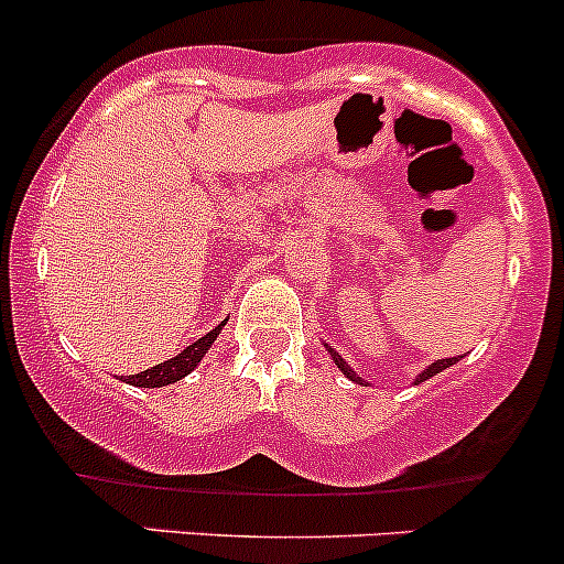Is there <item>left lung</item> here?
I'll list each match as a JSON object with an SVG mask.
<instances>
[{"mask_svg":"<svg viewBox=\"0 0 564 564\" xmlns=\"http://www.w3.org/2000/svg\"><path fill=\"white\" fill-rule=\"evenodd\" d=\"M324 349H327V355H329V357H333V362H335V366H338V371H340V373H344V377H346V379H351V382H355V384H366V388H368V379H362V377H360V373H357V371H355V368H351V366H349V362H346V360H344V357H340V355H338V351H335V349H333V346H329V344H324ZM456 362H458V357H447V360H436V362H431V366H429V368H425V371H420V373H417V377H414V384H420V382H425V379L436 377V373H442V371H445V368L456 366Z\"/></svg>","mask_w":564,"mask_h":564,"instance_id":"left-lung-1","label":"left lung"}]
</instances>
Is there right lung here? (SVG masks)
Instances as JSON below:
<instances>
[{
  "label": "right lung",
  "instance_id": "add662e5",
  "mask_svg": "<svg viewBox=\"0 0 564 564\" xmlns=\"http://www.w3.org/2000/svg\"><path fill=\"white\" fill-rule=\"evenodd\" d=\"M226 322H229V318H226ZM226 322H220L218 327L209 329L207 335H202L198 340H193L191 346H185V349H182L176 357H172V360L158 362V366L147 368V371L133 373V377H128L124 382L133 384V388H166V384L180 382V379H185L187 373H191L193 368L204 360V355H207L209 346L215 344V338H218Z\"/></svg>",
  "mask_w": 564,
  "mask_h": 564
}]
</instances>
